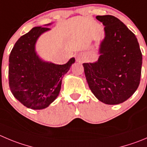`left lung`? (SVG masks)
Instances as JSON below:
<instances>
[{"label":"left lung","mask_w":147,"mask_h":147,"mask_svg":"<svg viewBox=\"0 0 147 147\" xmlns=\"http://www.w3.org/2000/svg\"><path fill=\"white\" fill-rule=\"evenodd\" d=\"M105 37L97 62L83 63L91 91L100 101L118 105L128 100L140 83L142 54L135 34L118 18L97 16Z\"/></svg>","instance_id":"1"}]
</instances>
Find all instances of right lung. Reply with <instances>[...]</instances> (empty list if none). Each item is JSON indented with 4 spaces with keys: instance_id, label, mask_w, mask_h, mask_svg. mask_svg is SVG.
<instances>
[{
    "instance_id": "right-lung-1",
    "label": "right lung",
    "mask_w": 147,
    "mask_h": 147,
    "mask_svg": "<svg viewBox=\"0 0 147 147\" xmlns=\"http://www.w3.org/2000/svg\"><path fill=\"white\" fill-rule=\"evenodd\" d=\"M50 29L45 26L32 28L17 40L9 55L10 89L16 100L33 110L46 108L57 98L63 76L75 62L72 58L65 64L57 65L39 58L35 43L42 33Z\"/></svg>"
}]
</instances>
